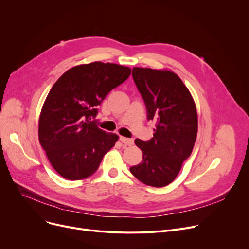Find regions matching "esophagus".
I'll return each mask as SVG.
<instances>
[{
	"mask_svg": "<svg viewBox=\"0 0 249 249\" xmlns=\"http://www.w3.org/2000/svg\"><path fill=\"white\" fill-rule=\"evenodd\" d=\"M120 140L122 141V143H124V144H125V145H127V146H132V145H133V143H134L133 139L126 138V137H123V136H121V137H120Z\"/></svg>",
	"mask_w": 249,
	"mask_h": 249,
	"instance_id": "esophagus-1",
	"label": "esophagus"
}]
</instances>
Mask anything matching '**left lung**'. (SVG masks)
<instances>
[{
  "mask_svg": "<svg viewBox=\"0 0 249 249\" xmlns=\"http://www.w3.org/2000/svg\"><path fill=\"white\" fill-rule=\"evenodd\" d=\"M132 75L155 129L149 141L135 139L143 160L130 172L143 184L162 188L175 180L193 151L197 109L190 90L173 71L133 68Z\"/></svg>",
  "mask_w": 249,
  "mask_h": 249,
  "instance_id": "left-lung-1",
  "label": "left lung"
}]
</instances>
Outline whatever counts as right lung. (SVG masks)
<instances>
[{"label":"right lung","mask_w":249,"mask_h":249,"mask_svg":"<svg viewBox=\"0 0 249 249\" xmlns=\"http://www.w3.org/2000/svg\"><path fill=\"white\" fill-rule=\"evenodd\" d=\"M130 73L131 69L124 65L95 61L75 65L52 86L39 116L38 137L59 176L80 180L94 175L119 139L90 119L109 91Z\"/></svg>","instance_id":"obj_1"}]
</instances>
